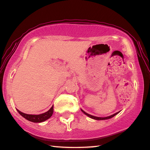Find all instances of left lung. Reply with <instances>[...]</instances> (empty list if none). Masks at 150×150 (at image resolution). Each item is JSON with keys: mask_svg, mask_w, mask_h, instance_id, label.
Instances as JSON below:
<instances>
[{"mask_svg": "<svg viewBox=\"0 0 150 150\" xmlns=\"http://www.w3.org/2000/svg\"><path fill=\"white\" fill-rule=\"evenodd\" d=\"M82 112H83V113H84L86 115H87V116H88L89 117H90V118H91V119H96V120H105V119H111V118L113 117L114 116H115V115H116L117 114H118V113H119V112H116V113H115V114H113V115H111V116H109V117H98L92 116V115H90V114L87 113V112H86L85 111H83V110H82Z\"/></svg>", "mask_w": 150, "mask_h": 150, "instance_id": "left-lung-1", "label": "left lung"}]
</instances>
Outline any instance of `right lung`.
I'll return each mask as SVG.
<instances>
[{
  "mask_svg": "<svg viewBox=\"0 0 150 150\" xmlns=\"http://www.w3.org/2000/svg\"><path fill=\"white\" fill-rule=\"evenodd\" d=\"M17 111L23 117H24L25 119H27L29 121L33 122H41L49 119V118L52 116V113H53V106H52L48 111H47L46 112H45V113L41 115H28L23 113V112L20 111L18 109Z\"/></svg>",
  "mask_w": 150,
  "mask_h": 150,
  "instance_id": "right-lung-1",
  "label": "right lung"
}]
</instances>
